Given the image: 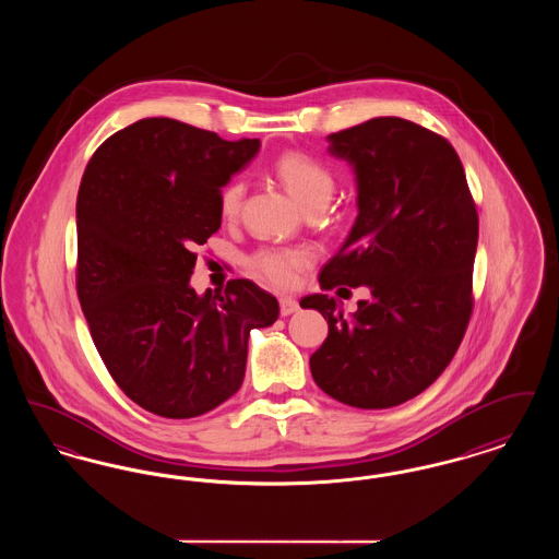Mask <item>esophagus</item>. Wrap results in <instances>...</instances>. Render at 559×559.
<instances>
[{"label":"esophagus","instance_id":"obj_1","mask_svg":"<svg viewBox=\"0 0 559 559\" xmlns=\"http://www.w3.org/2000/svg\"><path fill=\"white\" fill-rule=\"evenodd\" d=\"M278 306H281V314H283V317H289V314L299 310L297 299H295V297H289V295H283V297L278 299Z\"/></svg>","mask_w":559,"mask_h":559}]
</instances>
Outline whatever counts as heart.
Masks as SVG:
<instances>
[{"label": "heart", "mask_w": 559, "mask_h": 559, "mask_svg": "<svg viewBox=\"0 0 559 559\" xmlns=\"http://www.w3.org/2000/svg\"><path fill=\"white\" fill-rule=\"evenodd\" d=\"M274 176L289 190L293 199L304 207H324L335 192L333 171L304 153H285L272 165ZM245 187L239 180L226 185L219 192V213L226 222L237 219L242 205ZM312 262L308 247H266L249 258L253 274L276 287H289L297 281L301 267Z\"/></svg>", "instance_id": "heart-1"}]
</instances>
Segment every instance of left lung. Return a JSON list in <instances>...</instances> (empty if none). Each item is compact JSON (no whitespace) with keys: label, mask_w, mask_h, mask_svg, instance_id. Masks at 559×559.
I'll list each match as a JSON object with an SVG mask.
<instances>
[{"label":"left lung","mask_w":559,"mask_h":559,"mask_svg":"<svg viewBox=\"0 0 559 559\" xmlns=\"http://www.w3.org/2000/svg\"><path fill=\"white\" fill-rule=\"evenodd\" d=\"M326 140L329 153L354 167L358 217L320 270V289L365 285L371 295L349 319L335 297L299 301L329 322L310 371L347 406H399L442 374L465 335L476 203L451 142L413 121L374 117Z\"/></svg>","instance_id":"obj_1"}]
</instances>
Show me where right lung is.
Wrapping results in <instances>:
<instances>
[{"label": "right lung", "mask_w": 559, "mask_h": 559, "mask_svg": "<svg viewBox=\"0 0 559 559\" xmlns=\"http://www.w3.org/2000/svg\"><path fill=\"white\" fill-rule=\"evenodd\" d=\"M258 151L260 140L151 117L107 138L81 178V310L115 383L159 417H199L235 396L251 329L278 319L253 281L190 287L194 247L222 224V187Z\"/></svg>", "instance_id": "right-lung-1"}]
</instances>
